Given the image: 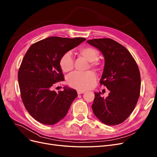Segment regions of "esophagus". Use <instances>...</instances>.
Returning a JSON list of instances; mask_svg holds the SVG:
<instances>
[{"instance_id": "obj_1", "label": "esophagus", "mask_w": 157, "mask_h": 157, "mask_svg": "<svg viewBox=\"0 0 157 157\" xmlns=\"http://www.w3.org/2000/svg\"><path fill=\"white\" fill-rule=\"evenodd\" d=\"M77 92L78 94H83L85 93V91L84 90H77Z\"/></svg>"}]
</instances>
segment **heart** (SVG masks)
I'll list each match as a JSON object with an SVG mask.
<instances>
[{"label": "heart", "instance_id": "obj_1", "mask_svg": "<svg viewBox=\"0 0 157 157\" xmlns=\"http://www.w3.org/2000/svg\"><path fill=\"white\" fill-rule=\"evenodd\" d=\"M78 54L88 62H91L92 67L98 68L100 65L97 60L98 58V51L94 47L85 45L79 49ZM59 67L64 72H69L72 71L74 68V61L70 52H65L59 59ZM96 79V74L92 71L85 73L74 72L68 78V84L72 88L84 90L90 88L94 84Z\"/></svg>", "mask_w": 157, "mask_h": 157}]
</instances>
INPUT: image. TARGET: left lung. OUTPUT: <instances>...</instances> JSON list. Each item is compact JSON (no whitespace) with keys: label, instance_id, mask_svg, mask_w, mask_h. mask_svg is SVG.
Masks as SVG:
<instances>
[{"label":"left lung","instance_id":"8db88e82","mask_svg":"<svg viewBox=\"0 0 157 157\" xmlns=\"http://www.w3.org/2000/svg\"><path fill=\"white\" fill-rule=\"evenodd\" d=\"M87 43L103 54L105 67L100 84L110 90L106 98L101 97V92H95L93 112L105 124H119L137 103L141 83L138 65L128 50L112 39L88 40Z\"/></svg>","mask_w":157,"mask_h":157}]
</instances>
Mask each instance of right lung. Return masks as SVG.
I'll list each match as a JSON object with an SVG mask.
<instances>
[{
    "instance_id": "add662e5",
    "label": "right lung",
    "mask_w": 157,
    "mask_h": 157,
    "mask_svg": "<svg viewBox=\"0 0 157 157\" xmlns=\"http://www.w3.org/2000/svg\"><path fill=\"white\" fill-rule=\"evenodd\" d=\"M85 40L51 36L33 44L26 52L18 73L20 95L26 110L40 123H57L77 97L76 90L67 86L58 92L52 88L64 81L61 57Z\"/></svg>"
}]
</instances>
